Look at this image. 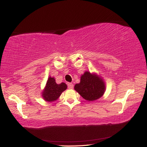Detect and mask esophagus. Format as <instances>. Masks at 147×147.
Returning a JSON list of instances; mask_svg holds the SVG:
<instances>
[{
  "label": "esophagus",
  "mask_w": 147,
  "mask_h": 147,
  "mask_svg": "<svg viewBox=\"0 0 147 147\" xmlns=\"http://www.w3.org/2000/svg\"><path fill=\"white\" fill-rule=\"evenodd\" d=\"M67 86L69 89H73V84H72V83H69L67 84Z\"/></svg>",
  "instance_id": "34e87169"
}]
</instances>
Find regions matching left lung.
<instances>
[{
	"label": "left lung",
	"mask_w": 147,
	"mask_h": 147,
	"mask_svg": "<svg viewBox=\"0 0 147 147\" xmlns=\"http://www.w3.org/2000/svg\"><path fill=\"white\" fill-rule=\"evenodd\" d=\"M74 89L84 99L93 101L104 94L106 86L103 79L100 75L86 71L82 74L80 82L74 85Z\"/></svg>",
	"instance_id": "obj_1"
}]
</instances>
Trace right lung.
I'll list each match as a JSON object with an SVG mask.
<instances>
[{
    "label": "right lung",
    "instance_id": "obj_1",
    "mask_svg": "<svg viewBox=\"0 0 147 147\" xmlns=\"http://www.w3.org/2000/svg\"><path fill=\"white\" fill-rule=\"evenodd\" d=\"M66 84L62 82L57 84L54 77L49 76L46 82V86L42 92V97L46 101H55L58 99L62 93L67 89Z\"/></svg>",
    "mask_w": 147,
    "mask_h": 147
}]
</instances>
